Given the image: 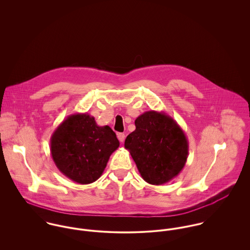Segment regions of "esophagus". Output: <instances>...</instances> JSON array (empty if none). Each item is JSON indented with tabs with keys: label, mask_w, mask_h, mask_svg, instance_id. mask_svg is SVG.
<instances>
[{
	"label": "esophagus",
	"mask_w": 250,
	"mask_h": 250,
	"mask_svg": "<svg viewBox=\"0 0 250 250\" xmlns=\"http://www.w3.org/2000/svg\"><path fill=\"white\" fill-rule=\"evenodd\" d=\"M117 138H118V140H119L120 143H124V141H125V135H124L123 133L117 134Z\"/></svg>",
	"instance_id": "1"
}]
</instances>
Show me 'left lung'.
I'll return each mask as SVG.
<instances>
[{"mask_svg":"<svg viewBox=\"0 0 250 250\" xmlns=\"http://www.w3.org/2000/svg\"><path fill=\"white\" fill-rule=\"evenodd\" d=\"M135 125L124 146L143 180L159 186L176 177L188 155L187 137L177 122L163 111L149 110L136 119Z\"/></svg>","mask_w":250,"mask_h":250,"instance_id":"1","label":"left lung"}]
</instances>
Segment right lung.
<instances>
[{
  "mask_svg": "<svg viewBox=\"0 0 250 250\" xmlns=\"http://www.w3.org/2000/svg\"><path fill=\"white\" fill-rule=\"evenodd\" d=\"M50 145L59 170L72 181L86 185L102 175L119 142L108 126H98L93 116L74 113L55 130Z\"/></svg>",
  "mask_w": 250,
  "mask_h": 250,
  "instance_id": "obj_1",
  "label": "right lung"
}]
</instances>
